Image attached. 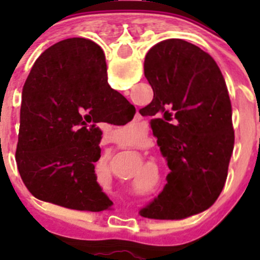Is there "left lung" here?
Masks as SVG:
<instances>
[{"mask_svg":"<svg viewBox=\"0 0 260 260\" xmlns=\"http://www.w3.org/2000/svg\"><path fill=\"white\" fill-rule=\"evenodd\" d=\"M153 99L142 109L171 173L144 217L185 219L210 208L226 181L234 147L232 105L219 66L197 45L168 39L144 59Z\"/></svg>","mask_w":260,"mask_h":260,"instance_id":"left-lung-1","label":"left lung"}]
</instances>
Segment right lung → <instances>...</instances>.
Returning <instances> with one entry per match:
<instances>
[{
  "label": "right lung",
  "instance_id": "add662e5",
  "mask_svg": "<svg viewBox=\"0 0 260 260\" xmlns=\"http://www.w3.org/2000/svg\"><path fill=\"white\" fill-rule=\"evenodd\" d=\"M125 105L107 83L104 52L84 38L45 49L22 91L17 160L23 182L35 198L78 211L107 210L110 201L96 181L100 122Z\"/></svg>",
  "mask_w": 260,
  "mask_h": 260
}]
</instances>
